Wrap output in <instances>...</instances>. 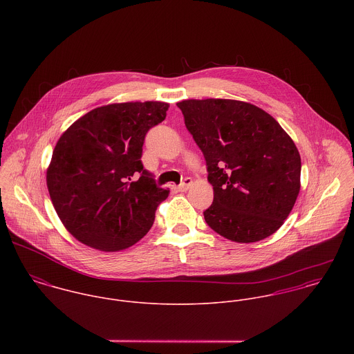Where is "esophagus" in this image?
<instances>
[{
	"mask_svg": "<svg viewBox=\"0 0 354 354\" xmlns=\"http://www.w3.org/2000/svg\"><path fill=\"white\" fill-rule=\"evenodd\" d=\"M191 185H192V180L187 177V178H184V180H183V183H181L180 185H177V187H176V189H177V191H180V192H185V191H188V189H189V187H191Z\"/></svg>",
	"mask_w": 354,
	"mask_h": 354,
	"instance_id": "34e87169",
	"label": "esophagus"
}]
</instances>
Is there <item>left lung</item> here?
<instances>
[{
	"label": "left lung",
	"mask_w": 354,
	"mask_h": 354,
	"mask_svg": "<svg viewBox=\"0 0 354 354\" xmlns=\"http://www.w3.org/2000/svg\"><path fill=\"white\" fill-rule=\"evenodd\" d=\"M185 127L202 150L214 202L207 225L236 243L275 233L300 192L301 158L275 118L233 100L178 102Z\"/></svg>",
	"instance_id": "obj_1"
}]
</instances>
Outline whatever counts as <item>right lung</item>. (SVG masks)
I'll use <instances>...</instances> for the list:
<instances>
[{"mask_svg": "<svg viewBox=\"0 0 354 354\" xmlns=\"http://www.w3.org/2000/svg\"><path fill=\"white\" fill-rule=\"evenodd\" d=\"M165 102L97 107L59 138L46 183L66 230L103 252L132 247L151 229L156 207L169 196L143 167L147 132L166 118Z\"/></svg>", "mask_w": 354, "mask_h": 354, "instance_id": "add662e5", "label": "right lung"}]
</instances>
